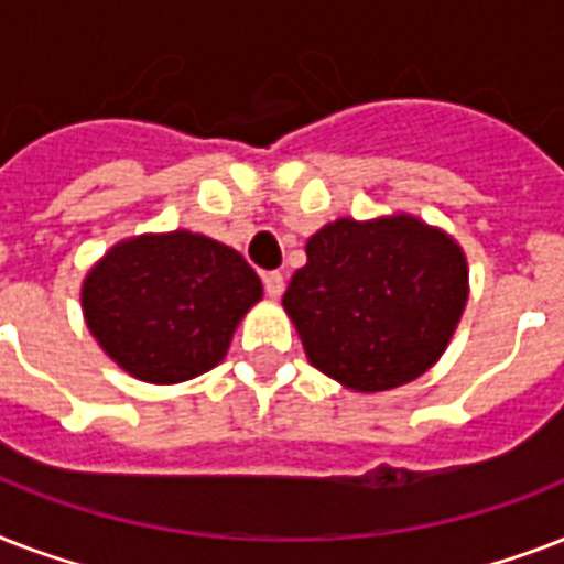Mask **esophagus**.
Masks as SVG:
<instances>
[{
  "label": "esophagus",
  "instance_id": "1",
  "mask_svg": "<svg viewBox=\"0 0 564 564\" xmlns=\"http://www.w3.org/2000/svg\"><path fill=\"white\" fill-rule=\"evenodd\" d=\"M263 286L269 299H281L283 295V274L281 272H265L263 274Z\"/></svg>",
  "mask_w": 564,
  "mask_h": 564
}]
</instances>
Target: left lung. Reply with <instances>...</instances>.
<instances>
[{"mask_svg": "<svg viewBox=\"0 0 564 564\" xmlns=\"http://www.w3.org/2000/svg\"><path fill=\"white\" fill-rule=\"evenodd\" d=\"M465 301L463 248L410 213L316 230L283 292L307 360L354 392L424 375L445 354Z\"/></svg>", "mask_w": 564, "mask_h": 564, "instance_id": "left-lung-1", "label": "left lung"}]
</instances>
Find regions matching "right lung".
I'll return each instance as SVG.
<instances>
[{
  "instance_id": "obj_1",
  "label": "right lung",
  "mask_w": 564,
  "mask_h": 564,
  "mask_svg": "<svg viewBox=\"0 0 564 564\" xmlns=\"http://www.w3.org/2000/svg\"><path fill=\"white\" fill-rule=\"evenodd\" d=\"M263 283L239 251L172 230L122 239L82 286L84 322L119 369L181 383L219 366Z\"/></svg>"
}]
</instances>
